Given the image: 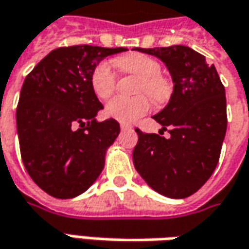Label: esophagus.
Segmentation results:
<instances>
[{"label":"esophagus","instance_id":"34e87169","mask_svg":"<svg viewBox=\"0 0 249 249\" xmlns=\"http://www.w3.org/2000/svg\"><path fill=\"white\" fill-rule=\"evenodd\" d=\"M120 126H121V129H123V131H125V129H132V125L126 124V123H121Z\"/></svg>","mask_w":249,"mask_h":249}]
</instances>
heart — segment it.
<instances>
[{"label":"heart","instance_id":"1","mask_svg":"<svg viewBox=\"0 0 249 249\" xmlns=\"http://www.w3.org/2000/svg\"><path fill=\"white\" fill-rule=\"evenodd\" d=\"M114 65L123 73L139 77L141 82L138 93L150 96L156 105L162 106L172 96L174 85L167 77L162 75V66L156 57L141 52H131L116 57ZM116 82L117 75L108 63L102 62L93 69L90 75V87L99 99L110 98L116 89ZM150 99L144 95L136 98L117 96L106 105L105 111L108 117L121 123H133L149 113L151 108Z\"/></svg>","mask_w":249,"mask_h":249}]
</instances>
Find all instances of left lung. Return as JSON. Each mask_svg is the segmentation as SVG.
Wrapping results in <instances>:
<instances>
[{"instance_id":"8db88e82","label":"left lung","mask_w":249,"mask_h":249,"mask_svg":"<svg viewBox=\"0 0 249 249\" xmlns=\"http://www.w3.org/2000/svg\"><path fill=\"white\" fill-rule=\"evenodd\" d=\"M168 67L174 92L153 118L171 133H138L133 165L153 190L169 198L194 194L215 171L227 128L225 87L205 56L184 45L141 48Z\"/></svg>"}]
</instances>
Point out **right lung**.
<instances>
[{
  "label": "right lung",
  "mask_w": 249,
  "mask_h": 249,
  "mask_svg": "<svg viewBox=\"0 0 249 249\" xmlns=\"http://www.w3.org/2000/svg\"><path fill=\"white\" fill-rule=\"evenodd\" d=\"M126 48L62 47L49 52L23 82L16 125L24 167L36 184L56 198H73L93 183L105 154L120 133L110 118L96 121L103 106L90 75L106 56Z\"/></svg>",
  "instance_id": "add662e5"
}]
</instances>
